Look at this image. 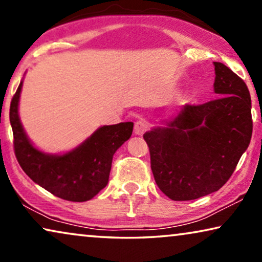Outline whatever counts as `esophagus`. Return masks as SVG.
Instances as JSON below:
<instances>
[{
    "instance_id": "esophagus-1",
    "label": "esophagus",
    "mask_w": 262,
    "mask_h": 262,
    "mask_svg": "<svg viewBox=\"0 0 262 262\" xmlns=\"http://www.w3.org/2000/svg\"><path fill=\"white\" fill-rule=\"evenodd\" d=\"M147 129H148V123H147L146 121L140 120V121H138V122H135L134 132L136 135H142Z\"/></svg>"
}]
</instances>
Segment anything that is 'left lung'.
<instances>
[{
    "label": "left lung",
    "instance_id": "left-lung-1",
    "mask_svg": "<svg viewBox=\"0 0 262 262\" xmlns=\"http://www.w3.org/2000/svg\"><path fill=\"white\" fill-rule=\"evenodd\" d=\"M219 98L185 104L167 127L143 134L159 189L172 201L197 200L228 182L253 132L246 83L222 62H213Z\"/></svg>",
    "mask_w": 262,
    "mask_h": 262
}]
</instances>
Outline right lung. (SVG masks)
<instances>
[{
  "mask_svg": "<svg viewBox=\"0 0 262 262\" xmlns=\"http://www.w3.org/2000/svg\"><path fill=\"white\" fill-rule=\"evenodd\" d=\"M21 88L22 83L13 96L9 110L14 152L21 168L33 182L61 200H91L108 184L113 156L130 138L133 122L103 126L72 152L50 156L34 148L22 129L17 114Z\"/></svg>",
  "mask_w": 262,
  "mask_h": 262,
  "instance_id": "add662e5",
  "label": "right lung"
}]
</instances>
